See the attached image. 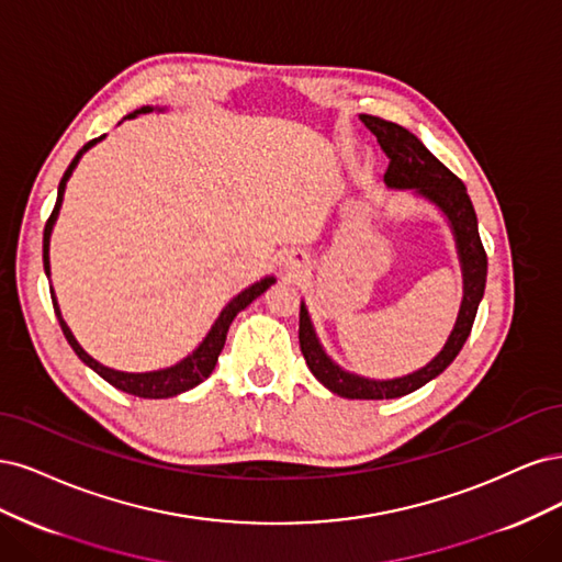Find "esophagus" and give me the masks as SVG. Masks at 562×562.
<instances>
[{
  "label": "esophagus",
  "mask_w": 562,
  "mask_h": 562,
  "mask_svg": "<svg viewBox=\"0 0 562 562\" xmlns=\"http://www.w3.org/2000/svg\"><path fill=\"white\" fill-rule=\"evenodd\" d=\"M301 266H303V255H299V251H292V255L284 259V268L289 270V273H296Z\"/></svg>",
  "instance_id": "1"
}]
</instances>
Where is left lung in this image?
<instances>
[{"instance_id":"8db88e82","label":"left lung","mask_w":562,"mask_h":562,"mask_svg":"<svg viewBox=\"0 0 562 562\" xmlns=\"http://www.w3.org/2000/svg\"><path fill=\"white\" fill-rule=\"evenodd\" d=\"M361 121H364L367 128L378 137L380 149L390 158V166L385 170V184L390 189H413L448 216L452 235H456L458 257L464 278L460 315L446 340L443 350L434 357L427 367L392 380L361 378L334 364L327 352L322 350L317 334L313 329V322L307 317L303 303L299 315V342L307 369H311L319 383L334 394L346 396V400H396V396L411 394L425 383H429L431 378L443 373L450 367V361L462 350L469 331H472L479 303L483 299L487 257L479 235V222L472 198L467 195L462 179L452 175L418 137L404 128V125L369 114H361Z\"/></svg>"}]
</instances>
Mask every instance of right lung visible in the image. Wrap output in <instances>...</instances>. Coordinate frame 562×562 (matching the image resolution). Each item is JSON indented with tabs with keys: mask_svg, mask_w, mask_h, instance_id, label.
<instances>
[{
	"mask_svg": "<svg viewBox=\"0 0 562 562\" xmlns=\"http://www.w3.org/2000/svg\"><path fill=\"white\" fill-rule=\"evenodd\" d=\"M149 112H154V106H142V110L128 114V119H135L137 114H149ZM102 137H104V135H102ZM102 137L90 139L88 144H83V149H79V154L75 156V160L69 162V168L65 170V175H63V179H60L58 201H56V207H53V212H50V216H48V222H46V228H44V270H46V276H50V261H48L50 231H53V224H56V220H58V212H60V205H63V195H65L67 179H69L71 170L77 168L79 158H81L90 147H93L95 142H100ZM273 282H276V278L268 276V278L255 282L251 286H247L245 292H240L238 296H235V299L224 307L222 315L216 317V322L212 324V329H210V334L205 336V340H203L201 346H198L189 357H184V359L179 361V364H175V367L160 369V371H149V373H125V371H114V369H110V367L100 364V361H95L93 357H90V355L79 346L77 338L71 336L69 327H67L63 315H60V307H58L56 294H53V289H50V301H53V311H56V315H58L60 329H63L67 342L71 346V350H75V352L79 355V359L83 361L86 367L93 369L100 378H104L106 383L114 385L116 390L128 392V394H133V396H139V400H168V396H177V394H182V392H187V390H191V387H195V385H201L203 380L214 371L216 359H220V355H222V350H224L226 334H228V327H231L233 317L238 315L240 311H245V307H247L251 301H255L257 296H261V294L266 292V289H268L270 284H273Z\"/></svg>",
	"mask_w": 562,
	"mask_h": 562,
	"instance_id": "right-lung-1",
	"label": "right lung"
}]
</instances>
